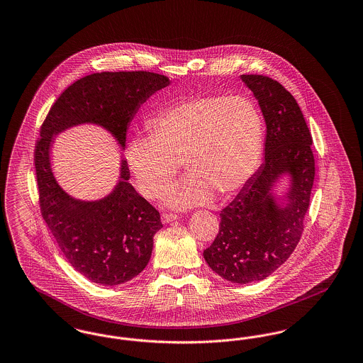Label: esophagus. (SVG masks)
I'll return each mask as SVG.
<instances>
[{
    "mask_svg": "<svg viewBox=\"0 0 363 363\" xmlns=\"http://www.w3.org/2000/svg\"><path fill=\"white\" fill-rule=\"evenodd\" d=\"M179 216L177 215V213H173V212H163L162 213V222L163 223H170V222H174V220H177Z\"/></svg>",
    "mask_w": 363,
    "mask_h": 363,
    "instance_id": "esophagus-1",
    "label": "esophagus"
}]
</instances>
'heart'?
I'll list each match as a JSON object with an SVG mask.
<instances>
[{
    "label": "heart",
    "mask_w": 363,
    "mask_h": 363,
    "mask_svg": "<svg viewBox=\"0 0 363 363\" xmlns=\"http://www.w3.org/2000/svg\"><path fill=\"white\" fill-rule=\"evenodd\" d=\"M150 136L133 138L126 163L138 191L148 199L172 189L182 162L186 181L167 201L177 208L235 196L257 172L265 125L257 104L245 95L177 99L148 121Z\"/></svg>",
    "instance_id": "1"
}]
</instances>
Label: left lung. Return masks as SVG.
Returning a JSON list of instances; mask_svg holds the SVG:
<instances>
[{
	"mask_svg": "<svg viewBox=\"0 0 363 363\" xmlns=\"http://www.w3.org/2000/svg\"><path fill=\"white\" fill-rule=\"evenodd\" d=\"M241 77L267 123L265 160L222 211L219 233L204 259L219 277L246 284L269 277L291 256L303 231L315 167L311 130L293 95L268 76ZM284 173L292 177L289 203L277 206L272 191Z\"/></svg>",
	"mask_w": 363,
	"mask_h": 363,
	"instance_id": "1",
	"label": "left lung"
}]
</instances>
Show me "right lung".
<instances>
[{
    "mask_svg": "<svg viewBox=\"0 0 363 363\" xmlns=\"http://www.w3.org/2000/svg\"><path fill=\"white\" fill-rule=\"evenodd\" d=\"M169 84V77L145 70L88 74L60 95L40 126L34 152L40 213L65 259L94 283L117 286L138 277L151 259L154 235L163 225L159 211L128 182L126 160L121 162L120 182L107 197L80 201L68 196L52 175V136L92 122L123 147L138 107Z\"/></svg>",
    "mask_w": 363,
    "mask_h": 363,
    "instance_id": "add662e5",
    "label": "right lung"
}]
</instances>
